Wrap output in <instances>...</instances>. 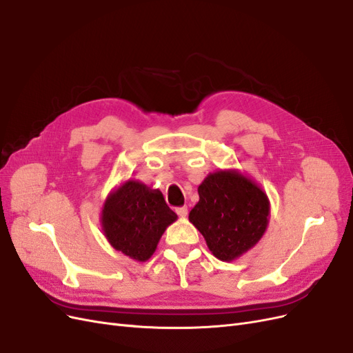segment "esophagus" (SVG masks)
<instances>
[{
  "label": "esophagus",
  "instance_id": "esophagus-1",
  "mask_svg": "<svg viewBox=\"0 0 353 353\" xmlns=\"http://www.w3.org/2000/svg\"><path fill=\"white\" fill-rule=\"evenodd\" d=\"M176 213H178V216H181V218H185V216H187V213H188V208H187V206L176 208Z\"/></svg>",
  "mask_w": 353,
  "mask_h": 353
}]
</instances>
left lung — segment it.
<instances>
[{"mask_svg": "<svg viewBox=\"0 0 353 353\" xmlns=\"http://www.w3.org/2000/svg\"><path fill=\"white\" fill-rule=\"evenodd\" d=\"M199 197L188 219L219 261L240 258L262 239L270 200L248 176L237 170L209 174L199 185Z\"/></svg>", "mask_w": 353, "mask_h": 353, "instance_id": "obj_1", "label": "left lung"}]
</instances>
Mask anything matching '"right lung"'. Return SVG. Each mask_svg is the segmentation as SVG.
Masks as SVG:
<instances>
[{
    "mask_svg": "<svg viewBox=\"0 0 353 353\" xmlns=\"http://www.w3.org/2000/svg\"><path fill=\"white\" fill-rule=\"evenodd\" d=\"M176 221L159 190L130 179L105 199L101 227L112 248L138 262L152 258L165 230Z\"/></svg>",
    "mask_w": 353,
    "mask_h": 353,
    "instance_id": "add662e5",
    "label": "right lung"
}]
</instances>
